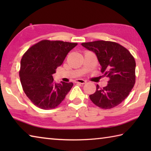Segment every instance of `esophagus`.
<instances>
[{"mask_svg": "<svg viewBox=\"0 0 151 151\" xmlns=\"http://www.w3.org/2000/svg\"><path fill=\"white\" fill-rule=\"evenodd\" d=\"M76 83H80V84H82V85H84V84H85L86 83V81L83 80V79H76Z\"/></svg>", "mask_w": 151, "mask_h": 151, "instance_id": "obj_1", "label": "esophagus"}]
</instances>
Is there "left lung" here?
I'll use <instances>...</instances> for the list:
<instances>
[{
    "instance_id": "obj_1",
    "label": "left lung",
    "mask_w": 151,
    "mask_h": 151,
    "mask_svg": "<svg viewBox=\"0 0 151 151\" xmlns=\"http://www.w3.org/2000/svg\"><path fill=\"white\" fill-rule=\"evenodd\" d=\"M82 46L95 53L101 73L109 78L106 86L96 85L95 93L89 97L101 109L119 105L129 96L136 80V63L131 52L119 43L104 40L83 42Z\"/></svg>"
}]
</instances>
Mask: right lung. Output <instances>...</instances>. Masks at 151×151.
<instances>
[{
	"label": "right lung",
	"mask_w": 151,
	"mask_h": 151,
	"mask_svg": "<svg viewBox=\"0 0 151 151\" xmlns=\"http://www.w3.org/2000/svg\"><path fill=\"white\" fill-rule=\"evenodd\" d=\"M77 43L42 40L29 48L20 60L19 76L22 89L35 106L55 109L62 103L73 83H56L52 75Z\"/></svg>",
	"instance_id": "right-lung-1"
}]
</instances>
